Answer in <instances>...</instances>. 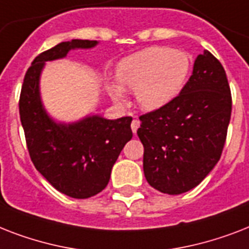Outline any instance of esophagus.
Returning a JSON list of instances; mask_svg holds the SVG:
<instances>
[{"instance_id":"1","label":"esophagus","mask_w":249,"mask_h":249,"mask_svg":"<svg viewBox=\"0 0 249 249\" xmlns=\"http://www.w3.org/2000/svg\"><path fill=\"white\" fill-rule=\"evenodd\" d=\"M140 125H141L140 120H137V119H134V120L132 121V125H130V126H132V132L134 133V134H136V133H137V129L140 128Z\"/></svg>"}]
</instances>
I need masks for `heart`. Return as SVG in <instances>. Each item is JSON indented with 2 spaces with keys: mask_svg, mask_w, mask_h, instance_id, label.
I'll return each instance as SVG.
<instances>
[{
  "mask_svg": "<svg viewBox=\"0 0 249 249\" xmlns=\"http://www.w3.org/2000/svg\"><path fill=\"white\" fill-rule=\"evenodd\" d=\"M190 71L187 54L169 48L152 46L121 60L116 70L118 83H111L113 99H124V88L136 90L137 103L147 112L156 111L174 101L183 89Z\"/></svg>",
  "mask_w": 249,
  "mask_h": 249,
  "instance_id": "b5f03b06",
  "label": "heart"
}]
</instances>
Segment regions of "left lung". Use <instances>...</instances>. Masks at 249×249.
<instances>
[{"label":"left lung","mask_w":249,"mask_h":249,"mask_svg":"<svg viewBox=\"0 0 249 249\" xmlns=\"http://www.w3.org/2000/svg\"><path fill=\"white\" fill-rule=\"evenodd\" d=\"M231 116V94L222 64L208 52L169 105L140 117L144 177L163 194L196 187L220 160Z\"/></svg>","instance_id":"8db88e82"}]
</instances>
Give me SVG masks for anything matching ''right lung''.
I'll use <instances>...</instances> for the list:
<instances>
[{
    "instance_id": "right-lung-1",
    "label": "right lung",
    "mask_w": 249,
    "mask_h": 249,
    "mask_svg": "<svg viewBox=\"0 0 249 249\" xmlns=\"http://www.w3.org/2000/svg\"><path fill=\"white\" fill-rule=\"evenodd\" d=\"M98 41L71 40L41 53L25 73L19 113L29 156L36 169L58 191L88 199L105 189L125 143L132 140V117L108 120L90 113L72 123L50 116L41 98L40 80L46 62L63 59L71 50L93 49Z\"/></svg>"
}]
</instances>
